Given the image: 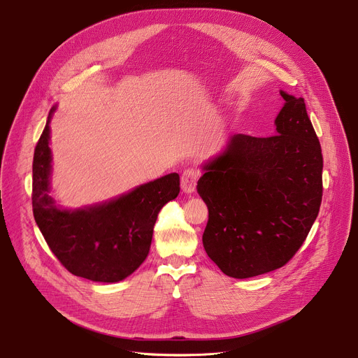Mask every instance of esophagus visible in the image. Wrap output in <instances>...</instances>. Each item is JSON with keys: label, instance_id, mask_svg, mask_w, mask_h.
<instances>
[{"label": "esophagus", "instance_id": "34e87169", "mask_svg": "<svg viewBox=\"0 0 358 358\" xmlns=\"http://www.w3.org/2000/svg\"><path fill=\"white\" fill-rule=\"evenodd\" d=\"M198 171L195 169H187L182 174H181V188L184 192L191 194L195 191L196 187V181H198Z\"/></svg>", "mask_w": 358, "mask_h": 358}]
</instances>
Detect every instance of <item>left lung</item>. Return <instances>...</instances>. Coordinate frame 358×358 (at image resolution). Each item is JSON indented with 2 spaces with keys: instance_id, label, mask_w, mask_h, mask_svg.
Instances as JSON below:
<instances>
[{
  "instance_id": "1",
  "label": "left lung",
  "mask_w": 358,
  "mask_h": 358,
  "mask_svg": "<svg viewBox=\"0 0 358 358\" xmlns=\"http://www.w3.org/2000/svg\"><path fill=\"white\" fill-rule=\"evenodd\" d=\"M276 134H234L203 166L198 194L208 207L202 243L228 276L246 279L286 265L317 218L323 156L303 97L280 90Z\"/></svg>"
}]
</instances>
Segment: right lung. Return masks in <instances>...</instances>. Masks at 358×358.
Wrapping results in <instances>:
<instances>
[{
    "mask_svg": "<svg viewBox=\"0 0 358 358\" xmlns=\"http://www.w3.org/2000/svg\"><path fill=\"white\" fill-rule=\"evenodd\" d=\"M36 143L32 163V211L58 261L75 276L115 283L147 258L152 228L166 203L180 192V176L167 174L100 206L66 211L49 195V120Z\"/></svg>",
    "mask_w": 358,
    "mask_h": 358,
    "instance_id": "1",
    "label": "right lung"
}]
</instances>
